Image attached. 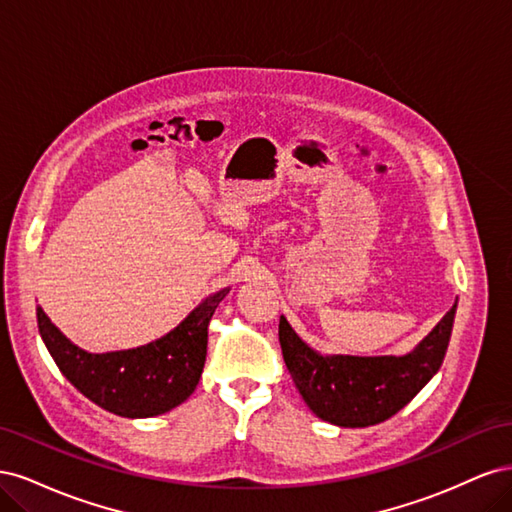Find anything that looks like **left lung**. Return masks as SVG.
Here are the masks:
<instances>
[{
  "mask_svg": "<svg viewBox=\"0 0 512 512\" xmlns=\"http://www.w3.org/2000/svg\"><path fill=\"white\" fill-rule=\"evenodd\" d=\"M457 303L433 331L404 356H322L280 318V346L290 378L305 404L322 421L369 427L408 406L438 374L451 342Z\"/></svg>",
  "mask_w": 512,
  "mask_h": 512,
  "instance_id": "8db88e82",
  "label": "left lung"
}]
</instances>
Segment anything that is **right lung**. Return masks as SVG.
<instances>
[{"instance_id": "right-lung-1", "label": "right lung", "mask_w": 512, "mask_h": 512, "mask_svg": "<svg viewBox=\"0 0 512 512\" xmlns=\"http://www.w3.org/2000/svg\"><path fill=\"white\" fill-rule=\"evenodd\" d=\"M228 290L209 294L179 327L132 350L94 354L74 346L42 307H36L38 329L61 374L87 399L117 416L149 418L194 393L207 359L209 320Z\"/></svg>"}]
</instances>
